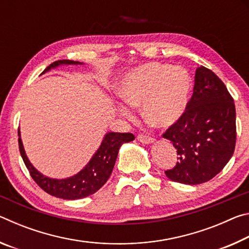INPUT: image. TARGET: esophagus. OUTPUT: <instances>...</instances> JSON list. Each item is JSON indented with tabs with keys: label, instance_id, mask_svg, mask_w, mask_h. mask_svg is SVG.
<instances>
[{
	"label": "esophagus",
	"instance_id": "34e87169",
	"mask_svg": "<svg viewBox=\"0 0 249 249\" xmlns=\"http://www.w3.org/2000/svg\"><path fill=\"white\" fill-rule=\"evenodd\" d=\"M137 140L140 141L142 144H151V142H154V138L148 137V136H145V135H138Z\"/></svg>",
	"mask_w": 249,
	"mask_h": 249
}]
</instances>
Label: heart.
<instances>
[{"label":"heart","mask_w":249,"mask_h":249,"mask_svg":"<svg viewBox=\"0 0 249 249\" xmlns=\"http://www.w3.org/2000/svg\"><path fill=\"white\" fill-rule=\"evenodd\" d=\"M114 90L124 107H141L142 120L151 127L167 128L176 124L187 108L191 78L182 67L148 62L126 72ZM120 112L129 116L124 107Z\"/></svg>","instance_id":"heart-1"}]
</instances>
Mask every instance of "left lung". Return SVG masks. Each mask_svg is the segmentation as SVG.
Wrapping results in <instances>:
<instances>
[{
	"label": "left lung",
	"mask_w": 249,
	"mask_h": 249,
	"mask_svg": "<svg viewBox=\"0 0 249 249\" xmlns=\"http://www.w3.org/2000/svg\"><path fill=\"white\" fill-rule=\"evenodd\" d=\"M195 79L187 109L163 134L178 154L177 165L166 176L191 185L214 178L230 161L236 142L235 104L225 84L203 66Z\"/></svg>",
	"instance_id": "obj_1"
}]
</instances>
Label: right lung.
Masks as SVG:
<instances>
[{
	"label": "right lung",
	"mask_w": 249,
	"mask_h": 249,
	"mask_svg": "<svg viewBox=\"0 0 249 249\" xmlns=\"http://www.w3.org/2000/svg\"><path fill=\"white\" fill-rule=\"evenodd\" d=\"M69 65H83V62L72 60L54 61L53 64L48 66L41 74L48 72L59 66ZM134 140L135 136L130 133L108 132L104 135L100 147L92 156L90 161L78 174L68 177V178L54 179L41 174L29 161L27 155L25 153L22 138H20V130L18 128L20 156H22L25 166L28 169L32 178L50 196L64 200L82 199V197L93 195L100 188H102L112 174L121 146L124 142H129Z\"/></svg>",
	"instance_id": "right-lung-1"
}]
</instances>
